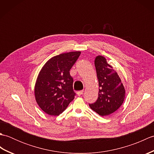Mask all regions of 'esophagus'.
Instances as JSON below:
<instances>
[{
	"label": "esophagus",
	"mask_w": 154,
	"mask_h": 154,
	"mask_svg": "<svg viewBox=\"0 0 154 154\" xmlns=\"http://www.w3.org/2000/svg\"><path fill=\"white\" fill-rule=\"evenodd\" d=\"M83 92H84V91H83V90H82V91H78V92L77 93V95H78V96H81V95H82V94H83Z\"/></svg>",
	"instance_id": "esophagus-1"
}]
</instances>
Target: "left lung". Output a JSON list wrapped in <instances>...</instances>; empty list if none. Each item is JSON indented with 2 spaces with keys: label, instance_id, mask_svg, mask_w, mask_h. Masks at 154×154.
I'll list each match as a JSON object with an SVG mask.
<instances>
[{
  "label": "left lung",
  "instance_id": "obj_1",
  "mask_svg": "<svg viewBox=\"0 0 154 154\" xmlns=\"http://www.w3.org/2000/svg\"><path fill=\"white\" fill-rule=\"evenodd\" d=\"M94 66L99 81V97L95 103L89 104V106L100 116H109L122 104L125 89L118 73L107 63L105 57L97 56Z\"/></svg>",
  "mask_w": 154,
  "mask_h": 154
}]
</instances>
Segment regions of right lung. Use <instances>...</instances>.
Here are the masks:
<instances>
[{"label":"right lung","mask_w":154,"mask_h":154,"mask_svg":"<svg viewBox=\"0 0 154 154\" xmlns=\"http://www.w3.org/2000/svg\"><path fill=\"white\" fill-rule=\"evenodd\" d=\"M81 51L61 54L49 60L42 68L35 85V100L51 116H59L74 99L73 79L69 71Z\"/></svg>","instance_id":"1"}]
</instances>
